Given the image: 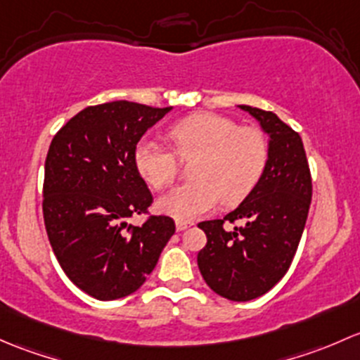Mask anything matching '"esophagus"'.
Here are the masks:
<instances>
[{
    "label": "esophagus",
    "instance_id": "esophagus-1",
    "mask_svg": "<svg viewBox=\"0 0 360 360\" xmlns=\"http://www.w3.org/2000/svg\"><path fill=\"white\" fill-rule=\"evenodd\" d=\"M192 225V221H184V220H176V231L181 232L185 229H188Z\"/></svg>",
    "mask_w": 360,
    "mask_h": 360
}]
</instances>
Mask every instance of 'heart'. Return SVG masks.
Instances as JSON below:
<instances>
[{"label":"heart","instance_id":"1","mask_svg":"<svg viewBox=\"0 0 360 360\" xmlns=\"http://www.w3.org/2000/svg\"><path fill=\"white\" fill-rule=\"evenodd\" d=\"M173 150L153 140H140L133 153L135 168L150 187L162 191L179 176L181 159H193L194 180L159 199L162 213L176 220H194L224 199L243 201L260 181L269 161L265 135L253 126H239L231 117L213 112L188 116L168 131Z\"/></svg>","mask_w":360,"mask_h":360}]
</instances>
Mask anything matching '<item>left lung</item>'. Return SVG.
Masks as SVG:
<instances>
[{"mask_svg":"<svg viewBox=\"0 0 360 360\" xmlns=\"http://www.w3.org/2000/svg\"><path fill=\"white\" fill-rule=\"evenodd\" d=\"M239 107L270 136L269 161L257 187L234 211L198 225L207 237L198 265L217 295L250 302L272 290L290 269L312 201V176L295 129L269 110Z\"/></svg>","mask_w":360,"mask_h":360,"instance_id":"left-lung-1","label":"left lung"}]
</instances>
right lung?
<instances>
[{
	"label": "right lung",
	"instance_id": "obj_1",
	"mask_svg": "<svg viewBox=\"0 0 360 360\" xmlns=\"http://www.w3.org/2000/svg\"><path fill=\"white\" fill-rule=\"evenodd\" d=\"M172 107L116 100L77 112L58 129L44 161L43 217L65 276L97 300L131 295L175 234L169 217H149L153 194L135 168L136 143Z\"/></svg>",
	"mask_w": 360,
	"mask_h": 360
}]
</instances>
